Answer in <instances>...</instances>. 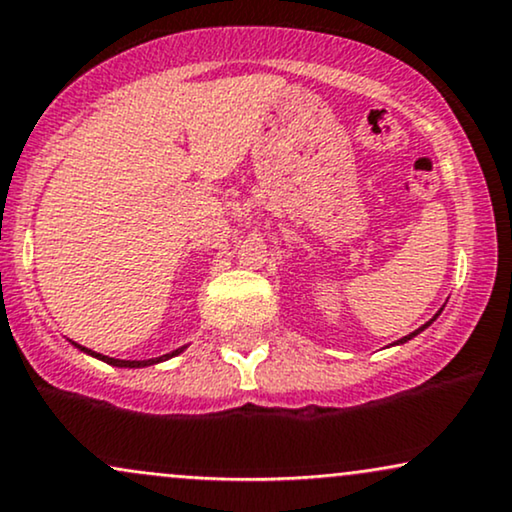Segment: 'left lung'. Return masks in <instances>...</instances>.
I'll use <instances>...</instances> for the list:
<instances>
[{"label":"left lung","mask_w":512,"mask_h":512,"mask_svg":"<svg viewBox=\"0 0 512 512\" xmlns=\"http://www.w3.org/2000/svg\"><path fill=\"white\" fill-rule=\"evenodd\" d=\"M424 326H429V324H424ZM424 326H422V329H424ZM422 329H417V331H412V334H408V336H405V338H400V343H405V341H410V338L412 336H417V334H420V331Z\"/></svg>","instance_id":"8db88e82"}]
</instances>
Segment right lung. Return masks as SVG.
Returning <instances> with one entry per match:
<instances>
[{
	"label": "right lung",
	"instance_id": "add662e5",
	"mask_svg": "<svg viewBox=\"0 0 512 512\" xmlns=\"http://www.w3.org/2000/svg\"><path fill=\"white\" fill-rule=\"evenodd\" d=\"M80 350H85V348H80ZM85 353H90V350H85ZM181 353V350H174V353L171 355H178ZM90 355H95V357H100V360H104V362H109V365H114V367H145V365H155V362H162V360H166V357H171V355H164V357H157V360H114V357H107V355H100V353H90Z\"/></svg>",
	"mask_w": 512,
	"mask_h": 512
}]
</instances>
